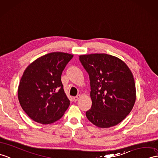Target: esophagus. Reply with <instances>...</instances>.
<instances>
[{"label":"esophagus","mask_w":158,"mask_h":158,"mask_svg":"<svg viewBox=\"0 0 158 158\" xmlns=\"http://www.w3.org/2000/svg\"><path fill=\"white\" fill-rule=\"evenodd\" d=\"M81 97V95H78V96H75V97H73V101H75V102H76V101H77Z\"/></svg>","instance_id":"1"}]
</instances>
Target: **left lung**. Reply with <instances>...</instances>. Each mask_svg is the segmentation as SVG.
<instances>
[{"mask_svg": "<svg viewBox=\"0 0 158 158\" xmlns=\"http://www.w3.org/2000/svg\"><path fill=\"white\" fill-rule=\"evenodd\" d=\"M79 60L90 79L92 105L86 112L87 119L99 128L116 125L136 100L133 73L123 60L107 54H83Z\"/></svg>", "mask_w": 158, "mask_h": 158, "instance_id": "left-lung-1", "label": "left lung"}]
</instances>
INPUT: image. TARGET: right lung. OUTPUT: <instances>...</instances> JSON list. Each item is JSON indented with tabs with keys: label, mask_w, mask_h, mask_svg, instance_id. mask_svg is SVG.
Wrapping results in <instances>:
<instances>
[{
	"label": "right lung",
	"mask_w": 158,
	"mask_h": 158,
	"mask_svg": "<svg viewBox=\"0 0 158 158\" xmlns=\"http://www.w3.org/2000/svg\"><path fill=\"white\" fill-rule=\"evenodd\" d=\"M73 55L54 52L40 57L25 69L18 87L22 109L36 123L52 124L62 118L70 105L61 75Z\"/></svg>",
	"instance_id": "right-lung-1"
}]
</instances>
